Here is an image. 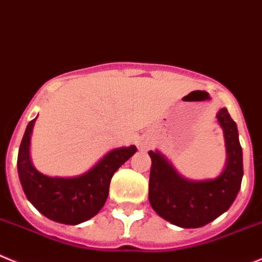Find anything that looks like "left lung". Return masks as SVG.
I'll return each instance as SVG.
<instances>
[{"instance_id":"1","label":"left lung","mask_w":262,"mask_h":262,"mask_svg":"<svg viewBox=\"0 0 262 262\" xmlns=\"http://www.w3.org/2000/svg\"><path fill=\"white\" fill-rule=\"evenodd\" d=\"M217 120L224 129L227 164L214 180H186L160 152L148 151L152 161L148 200L159 216L176 226L195 229L209 224L230 208L241 189L243 155L238 128L226 108L220 110Z\"/></svg>"}]
</instances>
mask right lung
<instances>
[{
    "label": "right lung",
    "instance_id": "right-lung-1",
    "mask_svg": "<svg viewBox=\"0 0 262 262\" xmlns=\"http://www.w3.org/2000/svg\"><path fill=\"white\" fill-rule=\"evenodd\" d=\"M36 119L29 121L18 154V172L27 199L48 219L77 225L94 217L106 203L114 173L137 152L136 146L112 150L94 168L73 178L48 177L29 159V141Z\"/></svg>",
    "mask_w": 262,
    "mask_h": 262
}]
</instances>
